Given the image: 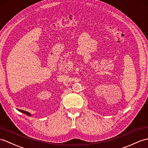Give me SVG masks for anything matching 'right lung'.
Wrapping results in <instances>:
<instances>
[{"instance_id":"1","label":"right lung","mask_w":148,"mask_h":148,"mask_svg":"<svg viewBox=\"0 0 148 148\" xmlns=\"http://www.w3.org/2000/svg\"><path fill=\"white\" fill-rule=\"evenodd\" d=\"M18 111H19V112H21L23 113H25V114L27 115V116H32V114H31L30 113L27 112H26V111H24V110H19V109H18Z\"/></svg>"}]
</instances>
